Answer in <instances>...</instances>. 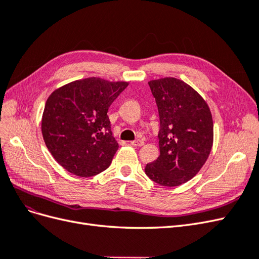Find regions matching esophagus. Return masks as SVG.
I'll return each mask as SVG.
<instances>
[{"label": "esophagus", "instance_id": "esophagus-1", "mask_svg": "<svg viewBox=\"0 0 259 259\" xmlns=\"http://www.w3.org/2000/svg\"><path fill=\"white\" fill-rule=\"evenodd\" d=\"M144 142L142 139H137V140H134V142H131V145L132 146H136V147H142L144 146Z\"/></svg>", "mask_w": 259, "mask_h": 259}]
</instances>
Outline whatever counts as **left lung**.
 <instances>
[{
    "label": "left lung",
    "mask_w": 259,
    "mask_h": 259,
    "mask_svg": "<svg viewBox=\"0 0 259 259\" xmlns=\"http://www.w3.org/2000/svg\"><path fill=\"white\" fill-rule=\"evenodd\" d=\"M160 115V155L145 171L164 187H177L197 175L213 147L209 107L189 84L176 77L148 82Z\"/></svg>",
    "instance_id": "8db88e82"
}]
</instances>
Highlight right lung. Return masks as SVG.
Segmentation results:
<instances>
[{"instance_id":"1","label":"right lung","mask_w":259,"mask_h":259,"mask_svg":"<svg viewBox=\"0 0 259 259\" xmlns=\"http://www.w3.org/2000/svg\"><path fill=\"white\" fill-rule=\"evenodd\" d=\"M127 85L86 77L55 90L46 100L43 139L54 159L69 173L91 177L110 166L119 144L107 112Z\"/></svg>"}]
</instances>
